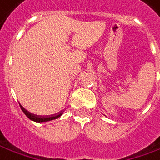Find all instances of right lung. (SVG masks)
Returning a JSON list of instances; mask_svg holds the SVG:
<instances>
[{"label":"right lung","instance_id":"obj_1","mask_svg":"<svg viewBox=\"0 0 160 160\" xmlns=\"http://www.w3.org/2000/svg\"><path fill=\"white\" fill-rule=\"evenodd\" d=\"M20 108L21 110L23 111V112L25 113V116L27 118L34 121V122H38V123H42V122H47V121H50V120H53V119H56V118H58L62 114H63V112H60L56 113V114H53V115H48V116H40V115H35L33 113H31L30 112H28L26 109L23 107L21 104L19 103Z\"/></svg>","mask_w":160,"mask_h":160}]
</instances>
